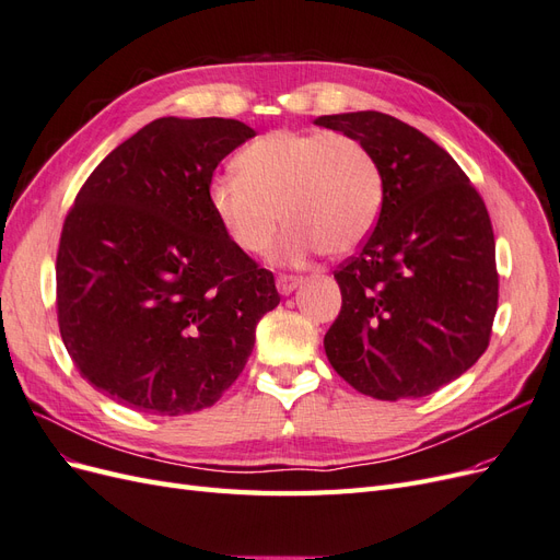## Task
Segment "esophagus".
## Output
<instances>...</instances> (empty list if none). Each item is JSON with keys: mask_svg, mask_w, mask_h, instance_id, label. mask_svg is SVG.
<instances>
[{"mask_svg": "<svg viewBox=\"0 0 560 560\" xmlns=\"http://www.w3.org/2000/svg\"><path fill=\"white\" fill-rule=\"evenodd\" d=\"M301 282H303L301 276H287V273H282V276H278V292L284 294V296L292 294Z\"/></svg>", "mask_w": 560, "mask_h": 560, "instance_id": "34e87169", "label": "esophagus"}]
</instances>
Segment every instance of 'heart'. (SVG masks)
Returning <instances> with one entry per match:
<instances>
[{"instance_id":"obj_1","label":"heart","mask_w":560,"mask_h":560,"mask_svg":"<svg viewBox=\"0 0 560 560\" xmlns=\"http://www.w3.org/2000/svg\"><path fill=\"white\" fill-rule=\"evenodd\" d=\"M238 175L210 184V208L224 233L247 254H261L284 222L280 259L315 249L346 254L374 229L383 177L369 147L346 132L276 130L247 144Z\"/></svg>"}]
</instances>
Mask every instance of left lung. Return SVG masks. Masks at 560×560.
I'll list each match as a JSON object with an SVG mask.
<instances>
[{
	"label": "left lung",
	"mask_w": 560,
	"mask_h": 560,
	"mask_svg": "<svg viewBox=\"0 0 560 560\" xmlns=\"http://www.w3.org/2000/svg\"><path fill=\"white\" fill-rule=\"evenodd\" d=\"M362 140L383 177L378 224L334 278L343 306L325 334L336 374L383 401L463 376L498 311L495 238L479 191L448 151L381 112L315 118Z\"/></svg>",
	"instance_id": "obj_1"
}]
</instances>
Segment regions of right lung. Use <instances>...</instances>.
I'll return each mask as SVG.
<instances>
[{
	"label": "right lung",
	"instance_id": "right-lung-1",
	"mask_svg": "<svg viewBox=\"0 0 560 560\" xmlns=\"http://www.w3.org/2000/svg\"><path fill=\"white\" fill-rule=\"evenodd\" d=\"M254 130L163 116L100 163L65 217L56 284L62 343L100 393L142 413L208 409L243 374L273 273L210 208L214 167Z\"/></svg>",
	"mask_w": 560,
	"mask_h": 560
}]
</instances>
